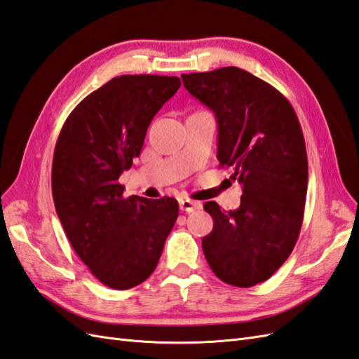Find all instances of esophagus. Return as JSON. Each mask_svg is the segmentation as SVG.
Here are the masks:
<instances>
[{
  "mask_svg": "<svg viewBox=\"0 0 359 359\" xmlns=\"http://www.w3.org/2000/svg\"><path fill=\"white\" fill-rule=\"evenodd\" d=\"M179 206H180L182 210H185V212H194V210L201 208V203H198V201H192V200H188V198H183V200L179 201Z\"/></svg>",
  "mask_w": 359,
  "mask_h": 359,
  "instance_id": "esophagus-1",
  "label": "esophagus"
}]
</instances>
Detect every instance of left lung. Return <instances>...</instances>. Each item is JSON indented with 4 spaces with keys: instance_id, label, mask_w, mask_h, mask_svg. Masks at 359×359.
I'll list each match as a JSON object with an SVG mask.
<instances>
[{
    "instance_id": "left-lung-1",
    "label": "left lung",
    "mask_w": 359,
    "mask_h": 359,
    "mask_svg": "<svg viewBox=\"0 0 359 359\" xmlns=\"http://www.w3.org/2000/svg\"><path fill=\"white\" fill-rule=\"evenodd\" d=\"M183 86L215 114L219 167L243 185L241 205L206 201L212 232L201 241L217 278L249 288L287 261L300 233L308 158L299 118L280 92L236 67L182 74Z\"/></svg>"
}]
</instances>
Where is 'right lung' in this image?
<instances>
[{
  "mask_svg": "<svg viewBox=\"0 0 359 359\" xmlns=\"http://www.w3.org/2000/svg\"><path fill=\"white\" fill-rule=\"evenodd\" d=\"M179 88V77H115L80 101L57 137L51 170L57 217L79 258L109 288L128 290L149 278L177 219L176 198H124L118 179Z\"/></svg>",
  "mask_w": 359,
  "mask_h": 359,
  "instance_id": "obj_1",
  "label": "right lung"
}]
</instances>
